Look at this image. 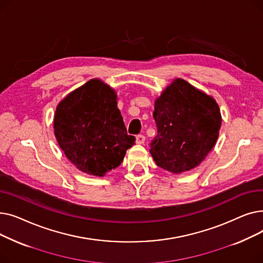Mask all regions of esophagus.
Returning <instances> with one entry per match:
<instances>
[{
  "label": "esophagus",
  "mask_w": 263,
  "mask_h": 263,
  "mask_svg": "<svg viewBox=\"0 0 263 263\" xmlns=\"http://www.w3.org/2000/svg\"><path fill=\"white\" fill-rule=\"evenodd\" d=\"M146 139H145V135L143 134H139L136 136V144H140V145H143L145 143Z\"/></svg>",
  "instance_id": "esophagus-1"
}]
</instances>
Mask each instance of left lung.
Masks as SVG:
<instances>
[{"label": "left lung", "mask_w": 263, "mask_h": 263, "mask_svg": "<svg viewBox=\"0 0 263 263\" xmlns=\"http://www.w3.org/2000/svg\"><path fill=\"white\" fill-rule=\"evenodd\" d=\"M154 118L158 134L149 151L159 167L174 174L200 164L214 147L222 123L215 100L181 79L157 99Z\"/></svg>", "instance_id": "8db88e82"}]
</instances>
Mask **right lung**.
<instances>
[{
	"mask_svg": "<svg viewBox=\"0 0 263 263\" xmlns=\"http://www.w3.org/2000/svg\"><path fill=\"white\" fill-rule=\"evenodd\" d=\"M54 133L80 171L99 177L119 166L135 142L124 126L115 91L99 80L88 81L59 104Z\"/></svg>",
	"mask_w": 263,
	"mask_h": 263,
	"instance_id": "obj_1",
	"label": "right lung"
}]
</instances>
